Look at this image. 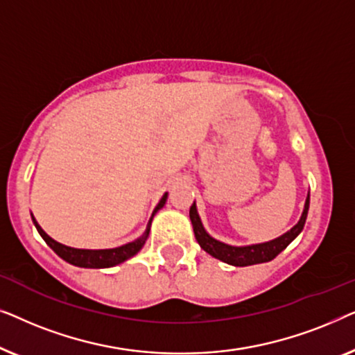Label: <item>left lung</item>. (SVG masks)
Segmentation results:
<instances>
[{"mask_svg": "<svg viewBox=\"0 0 355 355\" xmlns=\"http://www.w3.org/2000/svg\"><path fill=\"white\" fill-rule=\"evenodd\" d=\"M309 203H310V196H307V200H305L302 216H300L299 223L293 227V230L288 231L286 234H283L275 241L265 242V244L247 245V247H232V245L223 244V242L213 239L211 236H208L207 231L203 230L200 218H198L196 203H192L191 205L189 216H191L193 232H196V239L207 254H210L218 260L225 261V263H230L234 266H249V265L265 263V261L273 260L279 252H283L286 247H288L291 242L299 236V232L304 230L305 220H307Z\"/></svg>", "mask_w": 355, "mask_h": 355, "instance_id": "1", "label": "left lung"}]
</instances>
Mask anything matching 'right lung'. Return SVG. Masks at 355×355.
<instances>
[{"label": "right lung", "instance_id": "1", "mask_svg": "<svg viewBox=\"0 0 355 355\" xmlns=\"http://www.w3.org/2000/svg\"><path fill=\"white\" fill-rule=\"evenodd\" d=\"M166 197H168V193H164V196L162 197V200H159V203L157 205V208L153 210V215L164 205ZM32 220H33V223H35L37 231L40 232L43 241H45L46 244L61 257L62 260H66L67 263H71V265L82 266V268H110V266L123 263L124 260L134 257L140 249H142V245L145 244V241H147V237H148L150 225H152V218H150L148 227H147V231L144 232V236L139 237L137 241L129 242V244H125L123 247H116V249H105V250H85V249H72V247L60 244V242L51 239V237L48 236L40 226H38L35 218H32Z\"/></svg>", "mask_w": 355, "mask_h": 355}]
</instances>
